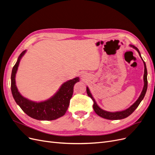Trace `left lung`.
Returning a JSON list of instances; mask_svg holds the SVG:
<instances>
[{
  "instance_id": "1",
  "label": "left lung",
  "mask_w": 155,
  "mask_h": 155,
  "mask_svg": "<svg viewBox=\"0 0 155 155\" xmlns=\"http://www.w3.org/2000/svg\"><path fill=\"white\" fill-rule=\"evenodd\" d=\"M130 46L133 47V48H134L135 50H137V51L138 52L140 58H142L141 55H140V52L139 50L134 46V45H130ZM142 59L143 60V59L142 58ZM143 62L144 64V74H143V81H144V86L143 88V90L142 91L141 94H140V97H138V99L135 101L134 104H133L132 105H131L130 107H129L128 109H127L126 110H122V111H119V112H108L106 110H104L101 109V108L98 106L96 104V102L95 101L94 97H92L91 93L89 91V88L88 87H87V92L88 96L90 97L91 99L92 100L94 104H93V109L95 111L96 113L102 118L107 119V120H121V119H124L128 117L129 115H130L135 110V109L138 107V105H140V102L142 101V100L143 99V97L145 95V93H146L147 91V68H146V64H145V63L143 61Z\"/></svg>"
}]
</instances>
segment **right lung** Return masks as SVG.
Wrapping results in <instances>:
<instances>
[{
    "label": "right lung",
    "mask_w": 155,
    "mask_h": 155,
    "mask_svg": "<svg viewBox=\"0 0 155 155\" xmlns=\"http://www.w3.org/2000/svg\"><path fill=\"white\" fill-rule=\"evenodd\" d=\"M24 50L18 56L15 64L13 67L11 76V90L13 97L21 109L32 118L38 120H54L63 116L68 109L70 100L73 94L75 84L79 81L78 77L64 83L59 91L50 99L35 102L23 97L16 87L15 75L21 59L26 53Z\"/></svg>",
    "instance_id": "add662e5"
}]
</instances>
